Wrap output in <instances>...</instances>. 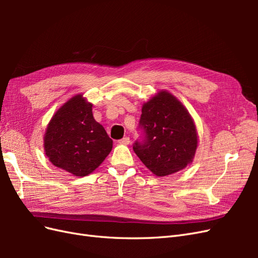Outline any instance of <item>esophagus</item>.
<instances>
[{
	"mask_svg": "<svg viewBox=\"0 0 258 258\" xmlns=\"http://www.w3.org/2000/svg\"><path fill=\"white\" fill-rule=\"evenodd\" d=\"M118 143L119 144H123V145H128L130 143V138L129 137H124L121 140H119Z\"/></svg>",
	"mask_w": 258,
	"mask_h": 258,
	"instance_id": "esophagus-1",
	"label": "esophagus"
}]
</instances>
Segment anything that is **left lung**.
<instances>
[{
    "mask_svg": "<svg viewBox=\"0 0 258 258\" xmlns=\"http://www.w3.org/2000/svg\"><path fill=\"white\" fill-rule=\"evenodd\" d=\"M140 127L144 140L135 143L134 151L152 173L167 176L192 162L198 146L196 124L172 93L160 90L143 104Z\"/></svg>",
    "mask_w": 258,
    "mask_h": 258,
    "instance_id": "left-lung-1",
    "label": "left lung"
}]
</instances>
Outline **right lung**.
Returning <instances> with one entry per match:
<instances>
[{
    "label": "right lung",
    "instance_id": "1",
    "mask_svg": "<svg viewBox=\"0 0 258 258\" xmlns=\"http://www.w3.org/2000/svg\"><path fill=\"white\" fill-rule=\"evenodd\" d=\"M112 147V139L93 118L92 104L83 95L72 97L58 108L44 135L46 157L75 176L92 173Z\"/></svg>",
    "mask_w": 258,
    "mask_h": 258
}]
</instances>
